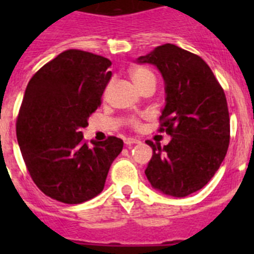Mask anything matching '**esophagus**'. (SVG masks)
<instances>
[{
  "mask_svg": "<svg viewBox=\"0 0 254 254\" xmlns=\"http://www.w3.org/2000/svg\"><path fill=\"white\" fill-rule=\"evenodd\" d=\"M125 143L127 146H132V145H137V143H141V141L138 138H133V137H128L125 140Z\"/></svg>",
  "mask_w": 254,
  "mask_h": 254,
  "instance_id": "esophagus-1",
  "label": "esophagus"
}]
</instances>
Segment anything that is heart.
Masks as SVG:
<instances>
[{
	"instance_id": "b5f03b06",
	"label": "heart",
	"mask_w": 254,
	"mask_h": 254,
	"mask_svg": "<svg viewBox=\"0 0 254 254\" xmlns=\"http://www.w3.org/2000/svg\"><path fill=\"white\" fill-rule=\"evenodd\" d=\"M129 75H131L132 81L134 82V85L143 90L145 87L147 86H155L156 85V76H155L154 71L151 68L146 66H136L133 68H131L129 71ZM128 125L133 128H138L141 126V122L138 118L136 117H132L128 120Z\"/></svg>"
}]
</instances>
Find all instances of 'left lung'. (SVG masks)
<instances>
[{
  "instance_id": "8db88e82",
  "label": "left lung",
  "mask_w": 254,
  "mask_h": 254,
  "mask_svg": "<svg viewBox=\"0 0 254 254\" xmlns=\"http://www.w3.org/2000/svg\"><path fill=\"white\" fill-rule=\"evenodd\" d=\"M137 61L155 64L163 75L167 104L158 131L172 136L164 147L146 141L152 158L145 174L163 193L186 197L207 185L228 151L225 93L202 58L174 44L156 47Z\"/></svg>"
}]
</instances>
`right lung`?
<instances>
[{
    "label": "right lung",
    "instance_id": "add662e5",
    "mask_svg": "<svg viewBox=\"0 0 254 254\" xmlns=\"http://www.w3.org/2000/svg\"><path fill=\"white\" fill-rule=\"evenodd\" d=\"M112 62L80 49L49 61L26 86L16 137L26 169L46 196L75 205L98 196L123 141L109 136L89 145L81 129L102 104Z\"/></svg>",
    "mask_w": 254,
    "mask_h": 254
}]
</instances>
